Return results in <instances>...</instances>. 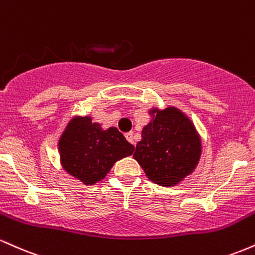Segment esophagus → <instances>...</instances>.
I'll return each instance as SVG.
<instances>
[{
    "instance_id": "esophagus-1",
    "label": "esophagus",
    "mask_w": 255,
    "mask_h": 255,
    "mask_svg": "<svg viewBox=\"0 0 255 255\" xmlns=\"http://www.w3.org/2000/svg\"><path fill=\"white\" fill-rule=\"evenodd\" d=\"M125 136H126V139L128 140V141L130 142V144H133L134 145V139H133V133H131V131H128V133H126L125 134Z\"/></svg>"
}]
</instances>
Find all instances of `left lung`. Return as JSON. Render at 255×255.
<instances>
[{
	"label": "left lung",
	"instance_id": "obj_1",
	"mask_svg": "<svg viewBox=\"0 0 255 255\" xmlns=\"http://www.w3.org/2000/svg\"><path fill=\"white\" fill-rule=\"evenodd\" d=\"M151 113L156 115L142 129L133 157L152 182L174 186L197 166L200 140L192 122L175 108Z\"/></svg>",
	"mask_w": 255,
	"mask_h": 255
}]
</instances>
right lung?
Here are the masks:
<instances>
[{"instance_id": "obj_1", "label": "right lung", "mask_w": 255, "mask_h": 255, "mask_svg": "<svg viewBox=\"0 0 255 255\" xmlns=\"http://www.w3.org/2000/svg\"><path fill=\"white\" fill-rule=\"evenodd\" d=\"M64 170L85 184L103 180L115 162L133 153L134 146L118 128L103 130L90 118H75L64 129L60 142Z\"/></svg>"}]
</instances>
